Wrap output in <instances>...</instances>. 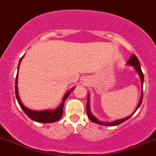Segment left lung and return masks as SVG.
Here are the masks:
<instances>
[{"label":"left lung","mask_w":156,"mask_h":156,"mask_svg":"<svg viewBox=\"0 0 156 156\" xmlns=\"http://www.w3.org/2000/svg\"><path fill=\"white\" fill-rule=\"evenodd\" d=\"M126 64H127L128 65H130V66L134 67V69H136V71L138 73V75H139V77H140V79H141V85L143 86L144 74H143V73H142V71H141V66H140L139 61H138V58H137L136 56L135 55H133L131 56L130 58L129 59V61H128V62L126 63ZM142 100H143V90H142V92H141V98H140V101H139V103H138V106H137V107H136V109H135L134 112H133V114H131L130 115H129L128 117L124 118V119H119V120H115V121H112V122H107V121H99V120L97 118H95V116H94L92 114L91 111H90V95H88V96H87V115H88L89 119L91 120L92 122L96 123V124H100V125H104V126H116V125H119V124H121V123H123L124 121H125L127 119H129V118H130L131 116L133 115L134 114L135 112H136V111L138 108H139V107L141 106Z\"/></svg>","instance_id":"8db88e82"}]
</instances>
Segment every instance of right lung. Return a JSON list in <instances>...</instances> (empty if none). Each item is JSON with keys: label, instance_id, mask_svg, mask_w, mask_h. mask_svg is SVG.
Listing matches in <instances>:
<instances>
[{"label": "right lung", "instance_id": "right-lung-1", "mask_svg": "<svg viewBox=\"0 0 156 156\" xmlns=\"http://www.w3.org/2000/svg\"><path fill=\"white\" fill-rule=\"evenodd\" d=\"M23 56L20 59L19 63H18V73H17L16 78H15V95H16L17 101H18L20 107H21L22 109H23V112L27 115V116L30 117V119L33 120V121H37V122L53 123L58 121V120L61 118V116H62L63 108H64V104L65 101H66V99L67 98L68 96H69V94L71 93L72 91L74 90L75 87H73V89H71L69 91H68L66 94H65L64 98H63L62 102H61V104H60L57 108L54 109H45V110H42V111H35V110H32V109L27 108V107H25V106L22 104L21 101H20V99L19 95H18V70H19V66L20 64V61H21V60L23 58Z\"/></svg>", "mask_w": 156, "mask_h": 156}]
</instances>
